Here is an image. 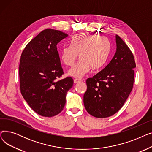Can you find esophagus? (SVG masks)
Segmentation results:
<instances>
[{
  "instance_id": "34e87169",
  "label": "esophagus",
  "mask_w": 152,
  "mask_h": 152,
  "mask_svg": "<svg viewBox=\"0 0 152 152\" xmlns=\"http://www.w3.org/2000/svg\"><path fill=\"white\" fill-rule=\"evenodd\" d=\"M81 81H82V80H81V79H74V83H75V84H77V83H80V82H81Z\"/></svg>"
}]
</instances>
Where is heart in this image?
Masks as SVG:
<instances>
[{
    "label": "heart",
    "instance_id": "heart-1",
    "mask_svg": "<svg viewBox=\"0 0 152 152\" xmlns=\"http://www.w3.org/2000/svg\"><path fill=\"white\" fill-rule=\"evenodd\" d=\"M111 42L105 36L79 33L72 37L70 45L63 47L60 57L66 66H72L77 55L80 60L68 72L70 76L82 78L90 70L91 66L96 69L107 61L111 51Z\"/></svg>",
    "mask_w": 152,
    "mask_h": 152
}]
</instances>
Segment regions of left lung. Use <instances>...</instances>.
<instances>
[{"instance_id": "8db88e82", "label": "left lung", "mask_w": 152, "mask_h": 152, "mask_svg": "<svg viewBox=\"0 0 152 152\" xmlns=\"http://www.w3.org/2000/svg\"><path fill=\"white\" fill-rule=\"evenodd\" d=\"M116 50L108 65L86 80L84 95L86 110L92 116L104 118L115 114L123 106L132 89L135 63L132 53L116 35Z\"/></svg>"}]
</instances>
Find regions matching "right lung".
Listing matches in <instances>:
<instances>
[{
  "instance_id": "add662e5",
  "label": "right lung",
  "mask_w": 152,
  "mask_h": 152,
  "mask_svg": "<svg viewBox=\"0 0 152 152\" xmlns=\"http://www.w3.org/2000/svg\"><path fill=\"white\" fill-rule=\"evenodd\" d=\"M68 36L58 30L46 29L31 40L21 55V93L29 107L44 117L61 112L66 93L73 85L71 77L55 81L63 74L57 45Z\"/></svg>"
}]
</instances>
